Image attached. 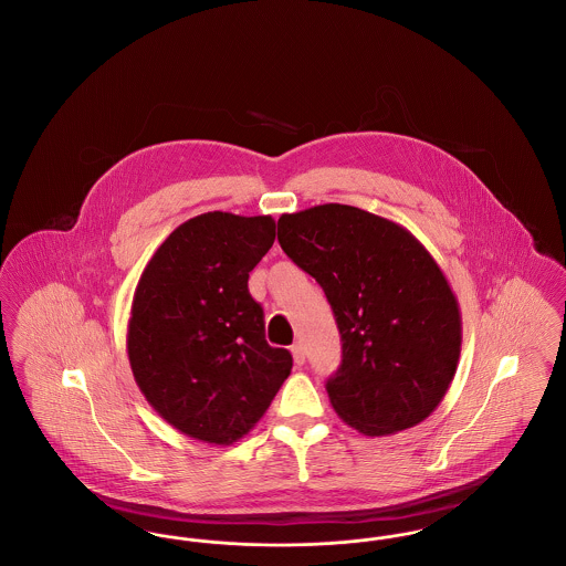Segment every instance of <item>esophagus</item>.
<instances>
[{
	"label": "esophagus",
	"mask_w": 566,
	"mask_h": 566,
	"mask_svg": "<svg viewBox=\"0 0 566 566\" xmlns=\"http://www.w3.org/2000/svg\"><path fill=\"white\" fill-rule=\"evenodd\" d=\"M291 352H293V358H295L296 365L301 367V365L305 363V348H303V344H301V342H296V344H293Z\"/></svg>",
	"instance_id": "obj_1"
}]
</instances>
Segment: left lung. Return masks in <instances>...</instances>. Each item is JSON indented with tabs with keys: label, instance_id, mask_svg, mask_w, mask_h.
Masks as SVG:
<instances>
[{
	"label": "left lung",
	"instance_id": "8db88e82",
	"mask_svg": "<svg viewBox=\"0 0 566 566\" xmlns=\"http://www.w3.org/2000/svg\"><path fill=\"white\" fill-rule=\"evenodd\" d=\"M277 242L333 307L342 365L326 392L337 416L369 437L427 420L462 344L457 295L431 252L401 224L342 203L280 216Z\"/></svg>",
	"mask_w": 566,
	"mask_h": 566
}]
</instances>
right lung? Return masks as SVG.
Wrapping results in <instances>:
<instances>
[{
  "label": "right lung",
  "mask_w": 566,
  "mask_h": 566,
  "mask_svg": "<svg viewBox=\"0 0 566 566\" xmlns=\"http://www.w3.org/2000/svg\"><path fill=\"white\" fill-rule=\"evenodd\" d=\"M275 240L271 216L208 212L157 248L135 289L127 354L167 424L231 446L265 416L293 356L265 339L248 275Z\"/></svg>",
  "instance_id": "add662e5"
}]
</instances>
